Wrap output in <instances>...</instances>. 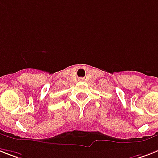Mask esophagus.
I'll return each mask as SVG.
<instances>
[{"instance_id":"obj_1","label":"esophagus","mask_w":158,"mask_h":158,"mask_svg":"<svg viewBox=\"0 0 158 158\" xmlns=\"http://www.w3.org/2000/svg\"><path fill=\"white\" fill-rule=\"evenodd\" d=\"M80 81H83V78H80Z\"/></svg>"}]
</instances>
